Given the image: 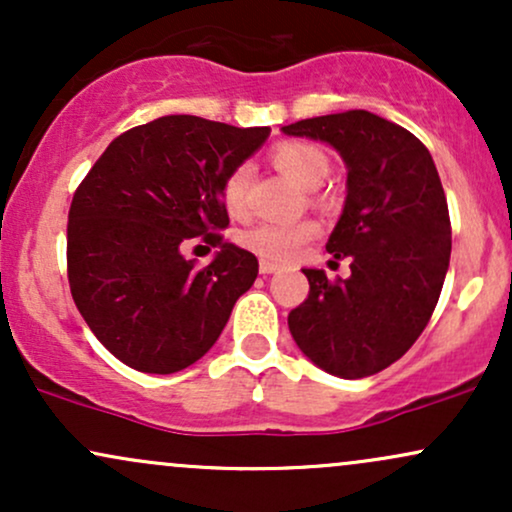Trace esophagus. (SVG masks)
Wrapping results in <instances>:
<instances>
[{
    "mask_svg": "<svg viewBox=\"0 0 512 512\" xmlns=\"http://www.w3.org/2000/svg\"><path fill=\"white\" fill-rule=\"evenodd\" d=\"M276 269H279V264H276V262H269V260H262L260 262V272L262 274H274Z\"/></svg>",
    "mask_w": 512,
    "mask_h": 512,
    "instance_id": "esophagus-1",
    "label": "esophagus"
}]
</instances>
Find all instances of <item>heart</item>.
I'll use <instances>...</instances> for the list:
<instances>
[{
	"instance_id": "obj_1",
	"label": "heart",
	"mask_w": 512,
	"mask_h": 512,
	"mask_svg": "<svg viewBox=\"0 0 512 512\" xmlns=\"http://www.w3.org/2000/svg\"><path fill=\"white\" fill-rule=\"evenodd\" d=\"M274 166L284 175L301 185L303 190H315L325 182L327 173H330V158L320 146L308 142H284L274 149L272 154ZM250 175L252 170L248 163L233 168L228 173L226 182H223V204H226L228 214L243 216L248 211V190H250ZM317 236V226L313 221H289V223H276L264 221L257 226L248 228L240 236V243L245 248L257 252L264 260L286 262L293 260L303 245Z\"/></svg>"
}]
</instances>
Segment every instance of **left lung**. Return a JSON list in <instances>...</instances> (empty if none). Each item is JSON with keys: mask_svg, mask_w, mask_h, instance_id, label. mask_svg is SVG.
<instances>
[{"mask_svg": "<svg viewBox=\"0 0 512 512\" xmlns=\"http://www.w3.org/2000/svg\"><path fill=\"white\" fill-rule=\"evenodd\" d=\"M327 142L346 163V202L327 252L349 257V279L303 269L308 298L289 330L317 368L356 380L411 349L436 310L450 264L448 202L436 163L409 129L346 110L281 127Z\"/></svg>", "mask_w": 512, "mask_h": 512, "instance_id": "left-lung-1", "label": "left lung"}]
</instances>
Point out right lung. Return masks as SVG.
<instances>
[{"mask_svg": "<svg viewBox=\"0 0 512 512\" xmlns=\"http://www.w3.org/2000/svg\"><path fill=\"white\" fill-rule=\"evenodd\" d=\"M269 137L195 115H166L113 139L76 187L67 226L72 298L96 339L142 373H178L216 344L257 279V257L228 226L223 182ZM222 250L207 268L179 245Z\"/></svg>", "mask_w": 512, "mask_h": 512, "instance_id": "1", "label": "right lung"}]
</instances>
